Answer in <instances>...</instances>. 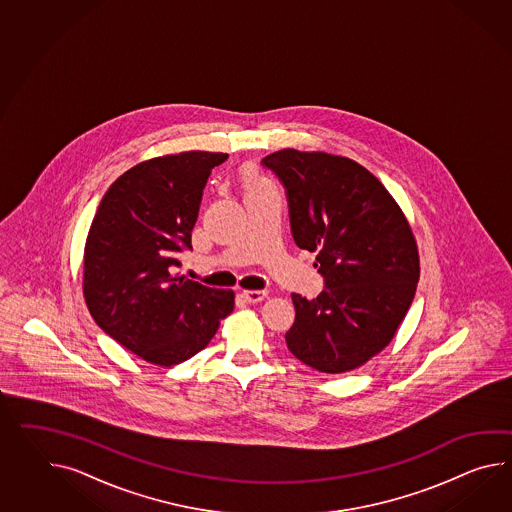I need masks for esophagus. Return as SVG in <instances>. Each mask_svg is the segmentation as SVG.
<instances>
[{
    "instance_id": "34e87169",
    "label": "esophagus",
    "mask_w": 512,
    "mask_h": 512,
    "mask_svg": "<svg viewBox=\"0 0 512 512\" xmlns=\"http://www.w3.org/2000/svg\"><path fill=\"white\" fill-rule=\"evenodd\" d=\"M242 298L248 303H259L264 298H268V290H244Z\"/></svg>"
}]
</instances>
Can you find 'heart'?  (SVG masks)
I'll list each match as a JSON object with an SVG mask.
<instances>
[{
  "instance_id": "heart-1",
  "label": "heart",
  "mask_w": 512,
  "mask_h": 512,
  "mask_svg": "<svg viewBox=\"0 0 512 512\" xmlns=\"http://www.w3.org/2000/svg\"><path fill=\"white\" fill-rule=\"evenodd\" d=\"M242 187H244V192H246V198L275 192L274 183L266 175H262L257 168H253V166L246 168L242 172Z\"/></svg>"
}]
</instances>
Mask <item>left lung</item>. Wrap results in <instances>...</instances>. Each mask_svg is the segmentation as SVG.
Masks as SVG:
<instances>
[{
    "mask_svg": "<svg viewBox=\"0 0 512 512\" xmlns=\"http://www.w3.org/2000/svg\"><path fill=\"white\" fill-rule=\"evenodd\" d=\"M287 190L298 248L316 251L325 290L292 294L290 353L324 374H344L387 348L414 300L420 257L411 225L383 183L348 157L275 151L262 159Z\"/></svg>",
    "mask_w": 512,
    "mask_h": 512,
    "instance_id": "1",
    "label": "left lung"
}]
</instances>
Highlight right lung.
I'll return each mask as SVG.
<instances>
[{"label": "right lung", "instance_id": "right-lung-1", "mask_svg": "<svg viewBox=\"0 0 512 512\" xmlns=\"http://www.w3.org/2000/svg\"><path fill=\"white\" fill-rule=\"evenodd\" d=\"M227 153L183 151L137 164L105 192L88 229L83 296L96 324L157 366L194 357L235 307L233 290L177 277L201 194Z\"/></svg>", "mask_w": 512, "mask_h": 512}]
</instances>
